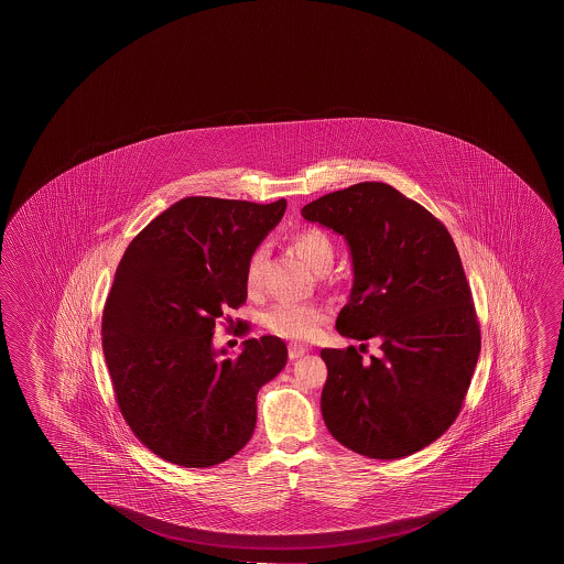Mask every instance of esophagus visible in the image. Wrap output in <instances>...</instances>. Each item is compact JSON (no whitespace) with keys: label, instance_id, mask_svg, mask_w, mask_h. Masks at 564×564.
<instances>
[{"label":"esophagus","instance_id":"esophagus-1","mask_svg":"<svg viewBox=\"0 0 564 564\" xmlns=\"http://www.w3.org/2000/svg\"><path fill=\"white\" fill-rule=\"evenodd\" d=\"M306 348L303 346H289V358L291 360H296V358H301V356H305Z\"/></svg>","mask_w":564,"mask_h":564}]
</instances>
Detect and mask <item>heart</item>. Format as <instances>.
Here are the masks:
<instances>
[{
	"label": "heart",
	"instance_id": "obj_1",
	"mask_svg": "<svg viewBox=\"0 0 564 564\" xmlns=\"http://www.w3.org/2000/svg\"><path fill=\"white\" fill-rule=\"evenodd\" d=\"M291 248L316 273H324L333 265V241L323 230L306 228V230L296 231L291 238ZM261 263H263V251L258 250L251 256L246 268V286L250 291H256L261 283ZM324 318L326 313L321 306L278 303L265 313L263 324L269 333L275 336H281L285 340L303 341L316 336Z\"/></svg>",
	"mask_w": 564,
	"mask_h": 564
}]
</instances>
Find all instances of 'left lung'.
Segmentation results:
<instances>
[{"instance_id": "obj_1", "label": "left lung", "mask_w": 564, "mask_h": 564, "mask_svg": "<svg viewBox=\"0 0 564 564\" xmlns=\"http://www.w3.org/2000/svg\"><path fill=\"white\" fill-rule=\"evenodd\" d=\"M301 214L350 246L354 285L336 330L381 341L370 361L354 346L321 351L328 368L324 423L338 443L368 458L395 460L425 448L460 413L481 348L451 234L386 183L324 194Z\"/></svg>"}]
</instances>
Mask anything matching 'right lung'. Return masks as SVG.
<instances>
[{"label":"right lung","mask_w":564,"mask_h":564,"mask_svg":"<svg viewBox=\"0 0 564 564\" xmlns=\"http://www.w3.org/2000/svg\"><path fill=\"white\" fill-rule=\"evenodd\" d=\"M285 208V198L188 196L139 231L116 269L104 358L121 416L163 460L216 466L253 434L258 391L285 368V341L250 338L218 360L213 334L226 308L246 303L248 261Z\"/></svg>","instance_id":"right-lung-1"}]
</instances>
